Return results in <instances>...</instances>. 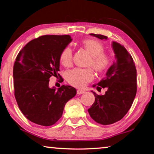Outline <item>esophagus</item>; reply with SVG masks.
<instances>
[{"mask_svg": "<svg viewBox=\"0 0 154 154\" xmlns=\"http://www.w3.org/2000/svg\"><path fill=\"white\" fill-rule=\"evenodd\" d=\"M83 93H85V92H84V91H83V90H78L77 91V94H83Z\"/></svg>", "mask_w": 154, "mask_h": 154, "instance_id": "obj_1", "label": "esophagus"}]
</instances>
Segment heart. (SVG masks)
Masks as SVG:
<instances>
[{
	"instance_id": "1",
	"label": "heart",
	"mask_w": 154,
	"mask_h": 154,
	"mask_svg": "<svg viewBox=\"0 0 154 154\" xmlns=\"http://www.w3.org/2000/svg\"><path fill=\"white\" fill-rule=\"evenodd\" d=\"M82 45L89 52L91 58L89 65L97 72H103L110 66L111 58L108 54L104 52L103 44L95 38H87L82 41ZM60 60L64 66H71L72 61V52L70 48H66L62 51ZM94 79L93 70L91 68L70 70L66 73V79L70 84L76 88L85 87L88 83Z\"/></svg>"
}]
</instances>
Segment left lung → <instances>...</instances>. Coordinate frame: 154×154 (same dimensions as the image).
I'll return each instance as SVG.
<instances>
[{"label": "left lung", "mask_w": 154, "mask_h": 154, "mask_svg": "<svg viewBox=\"0 0 154 154\" xmlns=\"http://www.w3.org/2000/svg\"><path fill=\"white\" fill-rule=\"evenodd\" d=\"M100 39H107L102 35L90 34ZM116 60L109 67L106 77L92 86L98 90L106 88L104 95L93 92L95 101L88 112L98 124L109 125L124 118L132 106L137 94V70L132 56L120 44L112 43Z\"/></svg>", "instance_id": "left-lung-1"}]
</instances>
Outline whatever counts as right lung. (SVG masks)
<instances>
[{"label":"right lung","mask_w":154,"mask_h":154,"mask_svg":"<svg viewBox=\"0 0 154 154\" xmlns=\"http://www.w3.org/2000/svg\"><path fill=\"white\" fill-rule=\"evenodd\" d=\"M70 35H44L22 48L15 59L14 86L15 100L28 119L51 126L61 118L66 103L76 95L70 85L49 88V78L60 77V56L71 42Z\"/></svg>","instance_id":"add662e5"}]
</instances>
